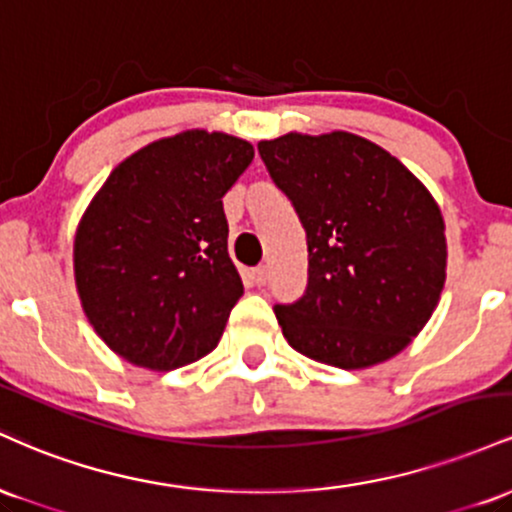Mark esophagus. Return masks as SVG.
<instances>
[{"label":"esophagus","mask_w":512,"mask_h":512,"mask_svg":"<svg viewBox=\"0 0 512 512\" xmlns=\"http://www.w3.org/2000/svg\"><path fill=\"white\" fill-rule=\"evenodd\" d=\"M269 276H272V272H269L267 264H260V267L252 269V281H255L257 286H264V284H267Z\"/></svg>","instance_id":"obj_1"}]
</instances>
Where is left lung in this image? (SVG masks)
Here are the masks:
<instances>
[{
  "label": "left lung",
  "mask_w": 512,
  "mask_h": 512,
  "mask_svg": "<svg viewBox=\"0 0 512 512\" xmlns=\"http://www.w3.org/2000/svg\"><path fill=\"white\" fill-rule=\"evenodd\" d=\"M308 243V286L274 313L298 354L354 370L399 354L436 310L445 223L395 156L349 132L257 144Z\"/></svg>",
  "instance_id": "8db88e82"
}]
</instances>
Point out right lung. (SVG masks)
Returning <instances> with one entry per match:
<instances>
[{
	"mask_svg": "<svg viewBox=\"0 0 512 512\" xmlns=\"http://www.w3.org/2000/svg\"><path fill=\"white\" fill-rule=\"evenodd\" d=\"M252 158L243 139L190 129L129 156L93 197L74 276L88 322L117 356L175 370L216 349L243 296L223 195Z\"/></svg>",
	"mask_w": 512,
	"mask_h": 512,
	"instance_id": "obj_1",
	"label": "right lung"
}]
</instances>
